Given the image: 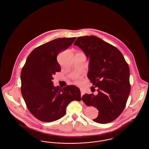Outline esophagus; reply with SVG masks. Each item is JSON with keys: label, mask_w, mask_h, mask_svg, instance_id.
Here are the masks:
<instances>
[{"label": "esophagus", "mask_w": 149, "mask_h": 149, "mask_svg": "<svg viewBox=\"0 0 149 149\" xmlns=\"http://www.w3.org/2000/svg\"><path fill=\"white\" fill-rule=\"evenodd\" d=\"M80 92H81V95L83 96L84 94V92L82 89H80Z\"/></svg>", "instance_id": "34e87169"}]
</instances>
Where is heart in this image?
Segmentation results:
<instances>
[{"label":"heart","instance_id":"b5f03b06","mask_svg":"<svg viewBox=\"0 0 149 149\" xmlns=\"http://www.w3.org/2000/svg\"><path fill=\"white\" fill-rule=\"evenodd\" d=\"M80 81H81V80H80V79H78V81H77V83H80Z\"/></svg>","mask_w":149,"mask_h":149}]
</instances>
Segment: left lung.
<instances>
[{"mask_svg": "<svg viewBox=\"0 0 149 149\" xmlns=\"http://www.w3.org/2000/svg\"><path fill=\"white\" fill-rule=\"evenodd\" d=\"M74 45L89 60L88 78L98 88L97 95L84 94L81 100L99 111L98 117L93 119L95 122L109 123L122 113L130 93L127 63L117 48L95 36L79 37Z\"/></svg>", "mask_w": 149, "mask_h": 149, "instance_id": "1", "label": "left lung"}]
</instances>
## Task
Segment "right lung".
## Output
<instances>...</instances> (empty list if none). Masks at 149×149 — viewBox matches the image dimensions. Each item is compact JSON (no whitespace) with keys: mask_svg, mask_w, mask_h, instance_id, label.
<instances>
[{"mask_svg":"<svg viewBox=\"0 0 149 149\" xmlns=\"http://www.w3.org/2000/svg\"><path fill=\"white\" fill-rule=\"evenodd\" d=\"M76 37L59 38L43 44L27 57L21 74V93L29 112L36 118L50 122L62 118L72 100H81L79 88L74 85L54 86L52 80L61 71L57 56Z\"/></svg>","mask_w":149,"mask_h":149,"instance_id":"add662e5","label":"right lung"}]
</instances>
